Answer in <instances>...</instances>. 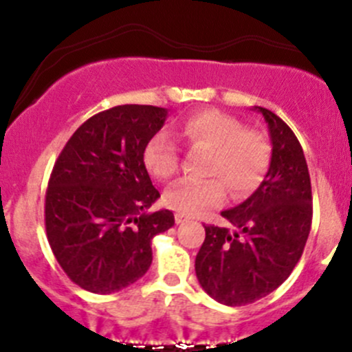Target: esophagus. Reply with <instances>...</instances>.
Segmentation results:
<instances>
[{
  "label": "esophagus",
  "mask_w": 352,
  "mask_h": 352,
  "mask_svg": "<svg viewBox=\"0 0 352 352\" xmlns=\"http://www.w3.org/2000/svg\"><path fill=\"white\" fill-rule=\"evenodd\" d=\"M190 219H192V218H189V216H186V214H180V212H177V214H175L177 225H184V223L190 221Z\"/></svg>",
  "instance_id": "esophagus-1"
}]
</instances>
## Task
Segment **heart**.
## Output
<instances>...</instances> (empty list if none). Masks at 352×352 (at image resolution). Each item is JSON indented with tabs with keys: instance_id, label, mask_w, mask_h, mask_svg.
<instances>
[{
	"instance_id": "b5f03b06",
	"label": "heart",
	"mask_w": 352,
	"mask_h": 352,
	"mask_svg": "<svg viewBox=\"0 0 352 352\" xmlns=\"http://www.w3.org/2000/svg\"><path fill=\"white\" fill-rule=\"evenodd\" d=\"M180 136L190 146L208 148L204 180H180L165 194L177 212L197 216L219 204L226 189L233 199L250 196L262 184L271 163V144L261 131L243 127L236 117L216 109L199 110L180 122ZM148 173L170 180L179 170V150L168 134L158 133L143 150Z\"/></svg>"
}]
</instances>
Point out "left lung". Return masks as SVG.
<instances>
[{
  "label": "left lung",
  "mask_w": 352,
  "mask_h": 352,
  "mask_svg": "<svg viewBox=\"0 0 352 352\" xmlns=\"http://www.w3.org/2000/svg\"><path fill=\"white\" fill-rule=\"evenodd\" d=\"M264 116L271 138L269 170L242 204L221 211L232 228L208 225L196 255L202 289L228 307L254 303L286 281L311 228V184L293 131L274 112Z\"/></svg>",
  "instance_id": "left-lung-1"
}]
</instances>
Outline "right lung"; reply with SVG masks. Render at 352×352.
<instances>
[{
	"mask_svg": "<svg viewBox=\"0 0 352 352\" xmlns=\"http://www.w3.org/2000/svg\"><path fill=\"white\" fill-rule=\"evenodd\" d=\"M168 110L117 105L81 124L56 160L45 192V232L67 278L109 294L143 278L151 240L172 228L168 209L146 212L160 197L143 163Z\"/></svg>",
	"mask_w": 352,
	"mask_h": 352,
	"instance_id": "add662e5",
	"label": "right lung"
}]
</instances>
